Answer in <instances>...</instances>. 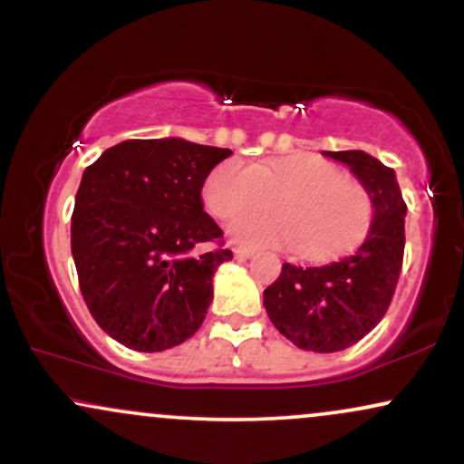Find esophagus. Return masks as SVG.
Returning a JSON list of instances; mask_svg holds the SVG:
<instances>
[{"label": "esophagus", "mask_w": 464, "mask_h": 464, "mask_svg": "<svg viewBox=\"0 0 464 464\" xmlns=\"http://www.w3.org/2000/svg\"><path fill=\"white\" fill-rule=\"evenodd\" d=\"M233 255H236V259H250L255 252L248 250V248H236V250H233Z\"/></svg>", "instance_id": "esophagus-1"}]
</instances>
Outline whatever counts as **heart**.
I'll use <instances>...</instances> for the list:
<instances>
[{
	"instance_id": "obj_1",
	"label": "heart",
	"mask_w": 464,
	"mask_h": 464,
	"mask_svg": "<svg viewBox=\"0 0 464 464\" xmlns=\"http://www.w3.org/2000/svg\"><path fill=\"white\" fill-rule=\"evenodd\" d=\"M228 227L233 242L261 248H292L306 261H324L360 242L372 218V203L357 181L314 154L252 162L225 160L203 181V203L218 220L263 208Z\"/></svg>"
}]
</instances>
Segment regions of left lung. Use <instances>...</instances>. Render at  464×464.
<instances>
[{"mask_svg":"<svg viewBox=\"0 0 464 464\" xmlns=\"http://www.w3.org/2000/svg\"><path fill=\"white\" fill-rule=\"evenodd\" d=\"M347 164L371 197V231L357 250L319 267L285 263L263 291L269 321L295 347L336 353L355 344L388 313L404 255L407 205L394 169L360 150L324 151Z\"/></svg>","mask_w":464,"mask_h":464,"instance_id":"1","label":"left lung"}]
</instances>
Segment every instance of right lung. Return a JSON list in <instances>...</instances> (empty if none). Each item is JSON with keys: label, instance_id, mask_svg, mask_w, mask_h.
Here are the masks:
<instances>
[{"label": "right lung", "instance_id": "add662e5", "mask_svg": "<svg viewBox=\"0 0 464 464\" xmlns=\"http://www.w3.org/2000/svg\"><path fill=\"white\" fill-rule=\"evenodd\" d=\"M231 150L184 139H130L83 171L70 246L96 324L128 349L178 347L201 327L212 278L233 252L203 212V181ZM221 248L198 256L195 245Z\"/></svg>", "mask_w": 464, "mask_h": 464}]
</instances>
